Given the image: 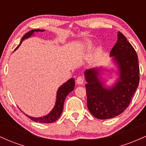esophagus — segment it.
<instances>
[{
	"label": "esophagus",
	"mask_w": 146,
	"mask_h": 146,
	"mask_svg": "<svg viewBox=\"0 0 146 146\" xmlns=\"http://www.w3.org/2000/svg\"><path fill=\"white\" fill-rule=\"evenodd\" d=\"M76 82L78 84H83L84 82V79L83 78V77L79 76L78 77V78H77Z\"/></svg>",
	"instance_id": "1"
}]
</instances>
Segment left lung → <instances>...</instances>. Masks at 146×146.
Returning a JSON list of instances; mask_svg holds the SVG:
<instances>
[{
  "label": "left lung",
  "mask_w": 146,
  "mask_h": 146,
  "mask_svg": "<svg viewBox=\"0 0 146 146\" xmlns=\"http://www.w3.org/2000/svg\"><path fill=\"white\" fill-rule=\"evenodd\" d=\"M110 56L113 57L119 71V78L113 86L104 87L98 77L100 68H90L84 72L87 106L99 119L113 118L123 113L130 105L139 82L137 54L121 32H118V39Z\"/></svg>",
  "instance_id": "obj_1"
}]
</instances>
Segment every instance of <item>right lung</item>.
I'll use <instances>...</instances> for the list:
<instances>
[{
  "label": "right lung",
  "mask_w": 146,
  "mask_h": 146,
  "mask_svg": "<svg viewBox=\"0 0 146 146\" xmlns=\"http://www.w3.org/2000/svg\"><path fill=\"white\" fill-rule=\"evenodd\" d=\"M44 30H41V29H34V30H31L29 32L23 36L22 38L21 43L18 46L15 48V50H16L19 47V46L21 45L22 42L25 39L29 38L33 34L34 32H40V31H44ZM14 50V51H15ZM75 87V80L73 78H71L69 80H68L66 82H65L64 84L62 85L61 86L58 88V92H57V98H56V104H55L54 108L52 109V110L50 112L48 115H45V116L42 117H30L29 115H26L27 116L29 117V119H31V120L35 122H40V123H53L55 122L58 119V118L61 115L62 112L63 110V106H64V102L65 99H66V96L69 94L74 89Z\"/></svg>",
  "instance_id": "obj_1"
}]
</instances>
